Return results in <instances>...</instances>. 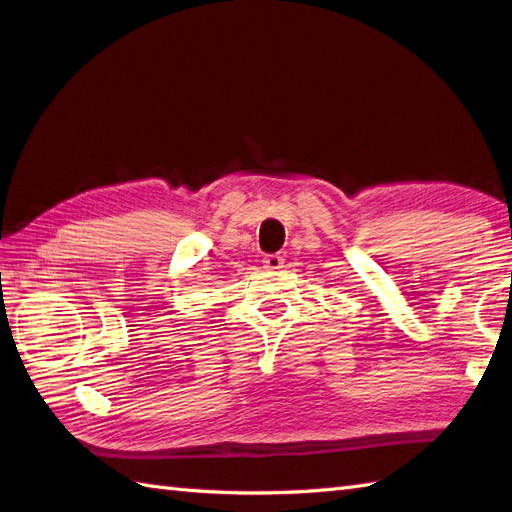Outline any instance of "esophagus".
<instances>
[{"label":"esophagus","instance_id":"esophagus-1","mask_svg":"<svg viewBox=\"0 0 512 512\" xmlns=\"http://www.w3.org/2000/svg\"><path fill=\"white\" fill-rule=\"evenodd\" d=\"M264 268L270 270V273H277L279 268H284V257H281V255H266L264 257Z\"/></svg>","mask_w":512,"mask_h":512}]
</instances>
